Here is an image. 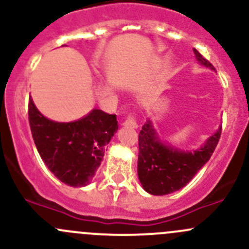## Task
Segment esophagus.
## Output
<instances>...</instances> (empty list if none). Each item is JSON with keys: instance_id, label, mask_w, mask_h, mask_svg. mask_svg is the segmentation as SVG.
Masks as SVG:
<instances>
[{"instance_id": "obj_1", "label": "esophagus", "mask_w": 249, "mask_h": 249, "mask_svg": "<svg viewBox=\"0 0 249 249\" xmlns=\"http://www.w3.org/2000/svg\"><path fill=\"white\" fill-rule=\"evenodd\" d=\"M123 125H124V126H126V127H132V129H137V126H139V125H137V123H136V118H135L134 115H131V114H130L129 117L125 119V122L123 123Z\"/></svg>"}]
</instances>
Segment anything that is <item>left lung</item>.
<instances>
[{
	"label": "left lung",
	"mask_w": 249,
	"mask_h": 249,
	"mask_svg": "<svg viewBox=\"0 0 249 249\" xmlns=\"http://www.w3.org/2000/svg\"><path fill=\"white\" fill-rule=\"evenodd\" d=\"M199 64L214 70L208 60L194 49ZM222 134V125L206 141L200 149L184 152L165 144L157 136L152 122L148 120L139 135L137 172L143 189L152 195H166L179 190L193 179L210 160Z\"/></svg>",
	"instance_id": "obj_1"
}]
</instances>
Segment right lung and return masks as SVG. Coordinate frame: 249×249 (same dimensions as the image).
<instances>
[{"label": "right lung", "instance_id": "1", "mask_svg": "<svg viewBox=\"0 0 249 249\" xmlns=\"http://www.w3.org/2000/svg\"><path fill=\"white\" fill-rule=\"evenodd\" d=\"M32 139L50 172L71 187L89 184L104 160L105 148L118 130L115 114L92 109L82 119L57 123L29 101Z\"/></svg>", "mask_w": 249, "mask_h": 249}]
</instances>
